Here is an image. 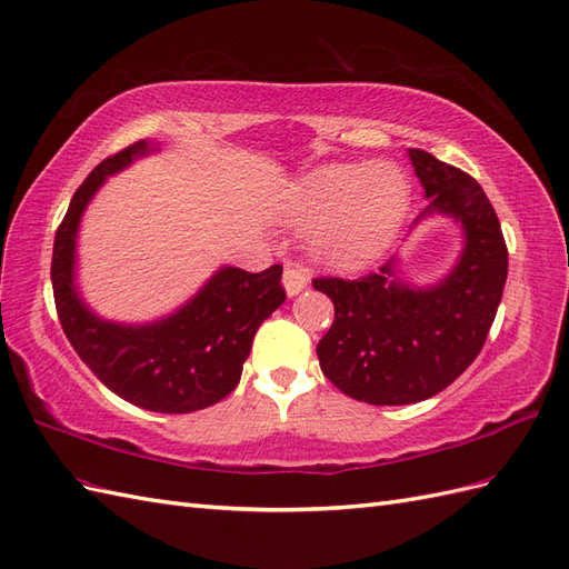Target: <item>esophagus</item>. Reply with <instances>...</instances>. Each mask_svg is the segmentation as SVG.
I'll return each mask as SVG.
<instances>
[{"label": "esophagus", "instance_id": "34e87169", "mask_svg": "<svg viewBox=\"0 0 569 569\" xmlns=\"http://www.w3.org/2000/svg\"><path fill=\"white\" fill-rule=\"evenodd\" d=\"M282 284L287 289L289 297H297L303 287L309 284V274L301 266H295V262H287L284 272H282Z\"/></svg>", "mask_w": 569, "mask_h": 569}]
</instances>
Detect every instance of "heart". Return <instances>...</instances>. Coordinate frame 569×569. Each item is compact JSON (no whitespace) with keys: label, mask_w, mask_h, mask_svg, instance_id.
<instances>
[{"label":"heart","mask_w":569,"mask_h":569,"mask_svg":"<svg viewBox=\"0 0 569 569\" xmlns=\"http://www.w3.org/2000/svg\"><path fill=\"white\" fill-rule=\"evenodd\" d=\"M408 202V180L391 163H328L292 188L284 214L297 227H316L318 258L336 268H365L396 237Z\"/></svg>","instance_id":"1"}]
</instances>
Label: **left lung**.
Here are the masks:
<instances>
[{"label": "left lung", "instance_id": "1", "mask_svg": "<svg viewBox=\"0 0 569 569\" xmlns=\"http://www.w3.org/2000/svg\"><path fill=\"white\" fill-rule=\"evenodd\" d=\"M408 154L429 198L420 219L445 214L463 229L456 268L425 289L400 280L396 258L357 280H313L336 307L318 362L345 396L369 406L420 403L459 379L482 350L507 282L502 227L478 180L429 151Z\"/></svg>", "mask_w": 569, "mask_h": 569}]
</instances>
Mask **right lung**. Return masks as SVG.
Listing matches in <instances>:
<instances>
[{"mask_svg": "<svg viewBox=\"0 0 569 569\" xmlns=\"http://www.w3.org/2000/svg\"><path fill=\"white\" fill-rule=\"evenodd\" d=\"M154 149L147 140L103 159L74 192L52 248V295L67 340L96 377L128 403L154 412H192L219 403L241 379L260 323L287 299L282 266L262 272L221 268L176 313L147 326L103 321L74 284L81 214L108 176Z\"/></svg>", "mask_w": 569, "mask_h": 569, "instance_id": "right-lung-1", "label": "right lung"}]
</instances>
